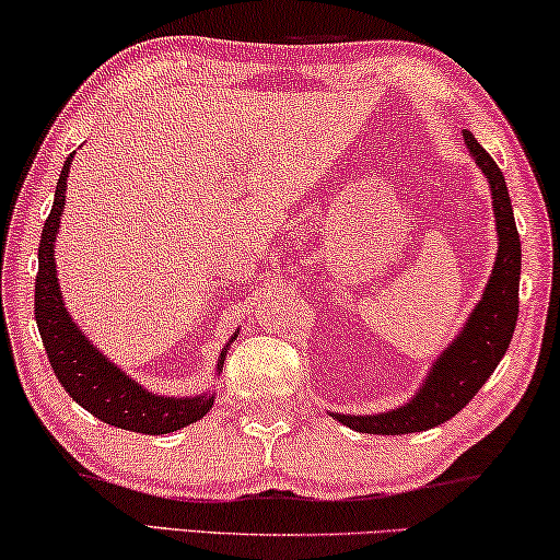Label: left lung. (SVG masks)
<instances>
[{"instance_id": "1", "label": "left lung", "mask_w": 560, "mask_h": 560, "mask_svg": "<svg viewBox=\"0 0 560 560\" xmlns=\"http://www.w3.org/2000/svg\"><path fill=\"white\" fill-rule=\"evenodd\" d=\"M464 142L479 171L487 175L492 211L497 226V257L489 275L485 293L466 318L446 349L433 359L425 380L412 393L408 402L393 410L372 412V416H343L331 412V418L349 425L357 433L402 435L420 433L428 428L446 423L466 408V402L479 393L481 385L492 377L497 364L508 354L510 339L515 334L520 308V234L512 213L508 183L489 152L477 142V137L464 129Z\"/></svg>"}]
</instances>
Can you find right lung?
I'll use <instances>...</instances> for the list:
<instances>
[{
  "instance_id": "obj_1",
  "label": "right lung",
  "mask_w": 560,
  "mask_h": 560,
  "mask_svg": "<svg viewBox=\"0 0 560 560\" xmlns=\"http://www.w3.org/2000/svg\"><path fill=\"white\" fill-rule=\"evenodd\" d=\"M73 155L66 158L63 171H60L56 198H52V209L45 219L40 249H37L35 320L43 347L48 351L50 366L60 385L91 416L114 428H125V431L144 435L180 431V428L196 423L211 410L217 393L206 389V393L186 397L152 393V389L140 385L132 374L121 370L119 364H114L104 351H98L66 308L56 267V236L66 209V188ZM236 336H240V331H234L226 347L221 349L217 374L224 370L226 351Z\"/></svg>"
}]
</instances>
